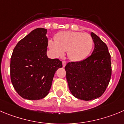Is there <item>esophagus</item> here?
<instances>
[{
    "label": "esophagus",
    "mask_w": 124,
    "mask_h": 124,
    "mask_svg": "<svg viewBox=\"0 0 124 124\" xmlns=\"http://www.w3.org/2000/svg\"><path fill=\"white\" fill-rule=\"evenodd\" d=\"M66 64H67V62H66L65 61H62V65H63V67H64L66 65Z\"/></svg>",
    "instance_id": "esophagus-1"
}]
</instances>
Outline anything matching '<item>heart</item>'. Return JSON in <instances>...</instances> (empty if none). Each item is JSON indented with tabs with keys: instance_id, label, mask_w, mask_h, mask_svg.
<instances>
[{
	"instance_id": "heart-1",
	"label": "heart",
	"mask_w": 124,
	"mask_h": 124,
	"mask_svg": "<svg viewBox=\"0 0 124 124\" xmlns=\"http://www.w3.org/2000/svg\"><path fill=\"white\" fill-rule=\"evenodd\" d=\"M55 41L49 40V48L57 56L67 51L69 58L73 61L84 59L91 53L93 39L89 34L79 32H61L54 38Z\"/></svg>"
}]
</instances>
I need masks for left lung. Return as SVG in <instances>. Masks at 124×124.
I'll list each match as a JSON object with an SVG mask.
<instances>
[{
    "mask_svg": "<svg viewBox=\"0 0 124 124\" xmlns=\"http://www.w3.org/2000/svg\"><path fill=\"white\" fill-rule=\"evenodd\" d=\"M94 49L90 56L79 62L66 65V78L73 95L85 101L101 97L111 77V55L106 44L96 34L91 33Z\"/></svg>",
    "mask_w": 124,
    "mask_h": 124,
    "instance_id": "obj_1",
    "label": "left lung"
}]
</instances>
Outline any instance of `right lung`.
Segmentation results:
<instances>
[{
  "label": "right lung",
  "instance_id": "right-lung-1",
  "mask_svg": "<svg viewBox=\"0 0 124 124\" xmlns=\"http://www.w3.org/2000/svg\"><path fill=\"white\" fill-rule=\"evenodd\" d=\"M47 30L37 28L17 43L10 61L13 87L23 99L40 100L48 94L56 70L62 67L58 59L48 58Z\"/></svg>",
  "mask_w": 124,
  "mask_h": 124
}]
</instances>
